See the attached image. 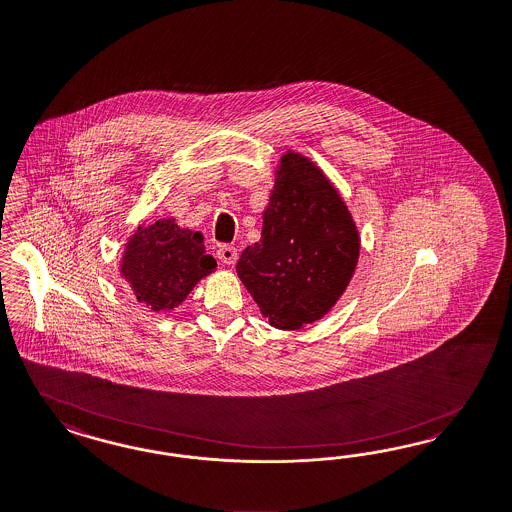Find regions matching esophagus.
<instances>
[{
	"label": "esophagus",
	"mask_w": 512,
	"mask_h": 512,
	"mask_svg": "<svg viewBox=\"0 0 512 512\" xmlns=\"http://www.w3.org/2000/svg\"><path fill=\"white\" fill-rule=\"evenodd\" d=\"M217 257L223 265H234L238 261V251L234 246H219Z\"/></svg>",
	"instance_id": "1"
}]
</instances>
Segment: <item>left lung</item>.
<instances>
[{
	"mask_svg": "<svg viewBox=\"0 0 512 512\" xmlns=\"http://www.w3.org/2000/svg\"><path fill=\"white\" fill-rule=\"evenodd\" d=\"M361 238L344 198L316 162L285 151L238 278L276 329L295 331L331 312L359 261Z\"/></svg>",
	"mask_w": 512,
	"mask_h": 512,
	"instance_id": "1",
	"label": "left lung"
}]
</instances>
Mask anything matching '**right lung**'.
Segmentation results:
<instances>
[{
  "label": "right lung",
  "mask_w": 512,
  "mask_h": 512,
  "mask_svg": "<svg viewBox=\"0 0 512 512\" xmlns=\"http://www.w3.org/2000/svg\"><path fill=\"white\" fill-rule=\"evenodd\" d=\"M215 268V259L206 253L204 236L164 217L151 225H138L128 238L121 276L138 302L153 312H170Z\"/></svg>",
  "instance_id": "1"
}]
</instances>
